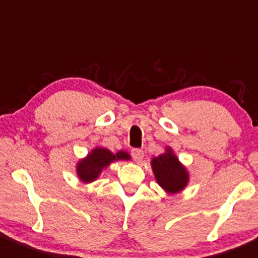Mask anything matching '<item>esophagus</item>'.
<instances>
[{
  "instance_id": "1",
  "label": "esophagus",
  "mask_w": 258,
  "mask_h": 258,
  "mask_svg": "<svg viewBox=\"0 0 258 258\" xmlns=\"http://www.w3.org/2000/svg\"><path fill=\"white\" fill-rule=\"evenodd\" d=\"M131 155L136 162H141L144 159V151L141 149H132Z\"/></svg>"
}]
</instances>
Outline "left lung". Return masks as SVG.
Listing matches in <instances>:
<instances>
[{
    "instance_id": "obj_1",
    "label": "left lung",
    "mask_w": 258,
    "mask_h": 258,
    "mask_svg": "<svg viewBox=\"0 0 258 258\" xmlns=\"http://www.w3.org/2000/svg\"><path fill=\"white\" fill-rule=\"evenodd\" d=\"M150 164L155 180L167 194L182 191L189 184V171L186 166L180 162L172 147H165V151L159 156L152 157Z\"/></svg>"
}]
</instances>
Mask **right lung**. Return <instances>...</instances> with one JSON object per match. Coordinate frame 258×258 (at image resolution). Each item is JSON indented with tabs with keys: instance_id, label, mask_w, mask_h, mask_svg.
<instances>
[{
	"instance_id": "obj_1",
	"label": "right lung",
	"mask_w": 258,
	"mask_h": 258,
	"mask_svg": "<svg viewBox=\"0 0 258 258\" xmlns=\"http://www.w3.org/2000/svg\"><path fill=\"white\" fill-rule=\"evenodd\" d=\"M128 160H131V155L123 150L112 152L103 146H96L87 154L86 157H82L77 161V176L83 184H91L98 179L103 170H106L112 162Z\"/></svg>"
}]
</instances>
